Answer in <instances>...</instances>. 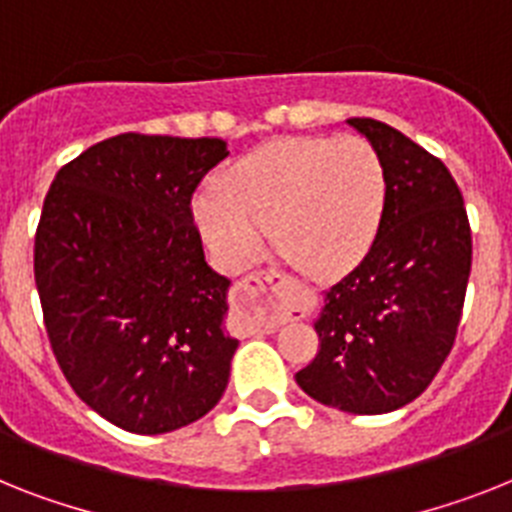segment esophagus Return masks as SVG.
I'll return each mask as SVG.
<instances>
[{
    "instance_id": "1",
    "label": "esophagus",
    "mask_w": 512,
    "mask_h": 512,
    "mask_svg": "<svg viewBox=\"0 0 512 512\" xmlns=\"http://www.w3.org/2000/svg\"><path fill=\"white\" fill-rule=\"evenodd\" d=\"M290 282L277 269H261L235 285V303L264 329H277L287 319H298L303 308L287 298Z\"/></svg>"
}]
</instances>
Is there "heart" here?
<instances>
[{
	"label": "heart",
	"mask_w": 512,
	"mask_h": 512,
	"mask_svg": "<svg viewBox=\"0 0 512 512\" xmlns=\"http://www.w3.org/2000/svg\"><path fill=\"white\" fill-rule=\"evenodd\" d=\"M387 172L361 135L282 138L225 172L222 188L198 193L196 222L227 269H243L274 248L311 277L356 264L382 222Z\"/></svg>",
	"instance_id": "b5f03b06"
}]
</instances>
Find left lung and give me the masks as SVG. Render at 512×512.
Listing matches in <instances>:
<instances>
[{"label": "left lung", "instance_id": "1", "mask_svg": "<svg viewBox=\"0 0 512 512\" xmlns=\"http://www.w3.org/2000/svg\"><path fill=\"white\" fill-rule=\"evenodd\" d=\"M348 125L369 138L387 172L382 222L361 264L324 295L319 353L295 374L322 405L358 416L398 411L437 377L458 335L471 227L445 164L371 117Z\"/></svg>", "mask_w": 512, "mask_h": 512}]
</instances>
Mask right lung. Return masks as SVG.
<instances>
[{"mask_svg":"<svg viewBox=\"0 0 512 512\" xmlns=\"http://www.w3.org/2000/svg\"><path fill=\"white\" fill-rule=\"evenodd\" d=\"M222 138L122 133L65 164L44 198L33 272L46 335L83 403L133 434L214 408L238 340L230 280L206 264L190 198Z\"/></svg>","mask_w":512,"mask_h":512,"instance_id":"1","label":"right lung"}]
</instances>
